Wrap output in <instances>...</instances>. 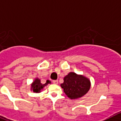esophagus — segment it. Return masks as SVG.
I'll list each match as a JSON object with an SVG mask.
<instances>
[{"label": "esophagus", "mask_w": 121, "mask_h": 121, "mask_svg": "<svg viewBox=\"0 0 121 121\" xmlns=\"http://www.w3.org/2000/svg\"><path fill=\"white\" fill-rule=\"evenodd\" d=\"M53 83L55 84H58V80H53Z\"/></svg>", "instance_id": "esophagus-1"}]
</instances>
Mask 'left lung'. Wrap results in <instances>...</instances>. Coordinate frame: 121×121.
<instances>
[{
	"instance_id": "8db88e82",
	"label": "left lung",
	"mask_w": 121,
	"mask_h": 121,
	"mask_svg": "<svg viewBox=\"0 0 121 121\" xmlns=\"http://www.w3.org/2000/svg\"><path fill=\"white\" fill-rule=\"evenodd\" d=\"M63 80V83L60 86L64 93L71 99H77L84 96L91 87L89 78L74 72H69L64 77Z\"/></svg>"
}]
</instances>
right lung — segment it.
Masks as SVG:
<instances>
[{
    "label": "right lung",
    "instance_id": "right-lung-1",
    "mask_svg": "<svg viewBox=\"0 0 121 121\" xmlns=\"http://www.w3.org/2000/svg\"><path fill=\"white\" fill-rule=\"evenodd\" d=\"M52 82L50 80H47L45 84L41 83V81L38 78H35L34 81L30 84V90L33 91V93H40L43 90L45 86H47L48 84H51Z\"/></svg>",
    "mask_w": 121,
    "mask_h": 121
}]
</instances>
